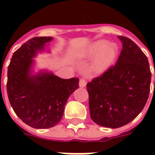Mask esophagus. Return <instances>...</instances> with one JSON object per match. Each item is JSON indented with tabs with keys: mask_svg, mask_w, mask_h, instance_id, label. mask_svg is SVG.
<instances>
[{
	"mask_svg": "<svg viewBox=\"0 0 155 155\" xmlns=\"http://www.w3.org/2000/svg\"><path fill=\"white\" fill-rule=\"evenodd\" d=\"M86 84H87V82H86V80L84 79H80V87H86Z\"/></svg>",
	"mask_w": 155,
	"mask_h": 155,
	"instance_id": "1",
	"label": "esophagus"
}]
</instances>
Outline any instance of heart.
Listing matches in <instances>:
<instances>
[{
  "label": "heart",
  "mask_w": 155,
  "mask_h": 155,
  "mask_svg": "<svg viewBox=\"0 0 155 155\" xmlns=\"http://www.w3.org/2000/svg\"><path fill=\"white\" fill-rule=\"evenodd\" d=\"M93 58L90 69L95 74L105 72L115 62L118 54V47L115 43H108L104 39L97 40L87 47L84 55Z\"/></svg>",
  "instance_id": "1"
}]
</instances>
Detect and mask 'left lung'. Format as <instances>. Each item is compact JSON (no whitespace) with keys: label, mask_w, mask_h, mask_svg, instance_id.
Here are the masks:
<instances>
[{"label":"left lung","mask_w":155,"mask_h":155,"mask_svg":"<svg viewBox=\"0 0 155 155\" xmlns=\"http://www.w3.org/2000/svg\"><path fill=\"white\" fill-rule=\"evenodd\" d=\"M118 38L122 50L117 63L87 84L92 120L112 129L130 123L142 112L151 81L146 54L129 38Z\"/></svg>","instance_id":"left-lung-1"}]
</instances>
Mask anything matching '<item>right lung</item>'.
Here are the masks:
<instances>
[{
    "instance_id": "add662e5",
    "label": "right lung",
    "mask_w": 155,
    "mask_h": 155,
    "mask_svg": "<svg viewBox=\"0 0 155 155\" xmlns=\"http://www.w3.org/2000/svg\"><path fill=\"white\" fill-rule=\"evenodd\" d=\"M51 37H35L16 51L8 67L7 93L18 117L35 129L57 125L63 117L68 97L79 88V79L64 80L52 72L35 73L34 58L44 51Z\"/></svg>"
}]
</instances>
